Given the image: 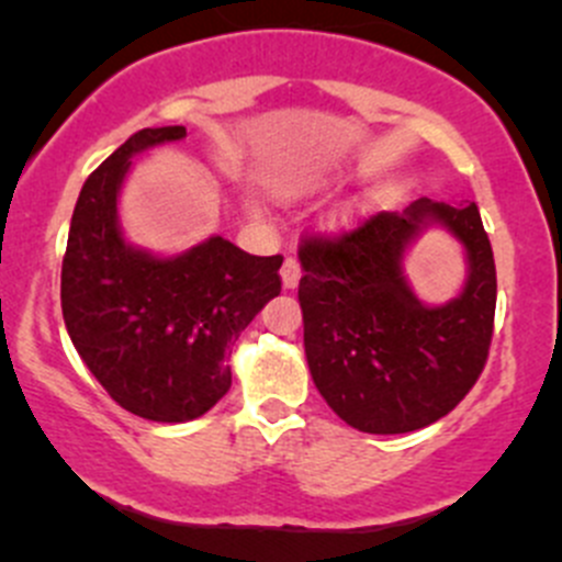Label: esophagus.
Returning <instances> with one entry per match:
<instances>
[{
    "label": "esophagus",
    "mask_w": 562,
    "mask_h": 562,
    "mask_svg": "<svg viewBox=\"0 0 562 562\" xmlns=\"http://www.w3.org/2000/svg\"><path fill=\"white\" fill-rule=\"evenodd\" d=\"M280 274H282V288L293 291V288L299 285V280H302V266H299L296 258H285Z\"/></svg>",
    "instance_id": "34e87169"
}]
</instances>
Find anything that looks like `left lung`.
Listing matches in <instances>:
<instances>
[{"label": "left lung", "mask_w": 562, "mask_h": 562, "mask_svg": "<svg viewBox=\"0 0 562 562\" xmlns=\"http://www.w3.org/2000/svg\"><path fill=\"white\" fill-rule=\"evenodd\" d=\"M429 224L465 247L460 296L424 305L401 258ZM304 350L334 413L359 432L402 435L451 413L479 381L495 326L497 277L475 203L454 209L418 198L405 212H378L359 228L307 236L299 247Z\"/></svg>", "instance_id": "8db88e82"}]
</instances>
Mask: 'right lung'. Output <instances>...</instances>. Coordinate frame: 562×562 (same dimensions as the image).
Wrapping results in <instances>:
<instances>
[{
	"instance_id": "right-lung-1",
	"label": "right lung",
	"mask_w": 562,
	"mask_h": 562,
	"mask_svg": "<svg viewBox=\"0 0 562 562\" xmlns=\"http://www.w3.org/2000/svg\"><path fill=\"white\" fill-rule=\"evenodd\" d=\"M184 127L130 135L87 179L61 260V315L78 356L113 402L181 424L231 389L228 345L280 293L282 255H249L223 236L173 258L127 245L116 201L133 157Z\"/></svg>"
}]
</instances>
